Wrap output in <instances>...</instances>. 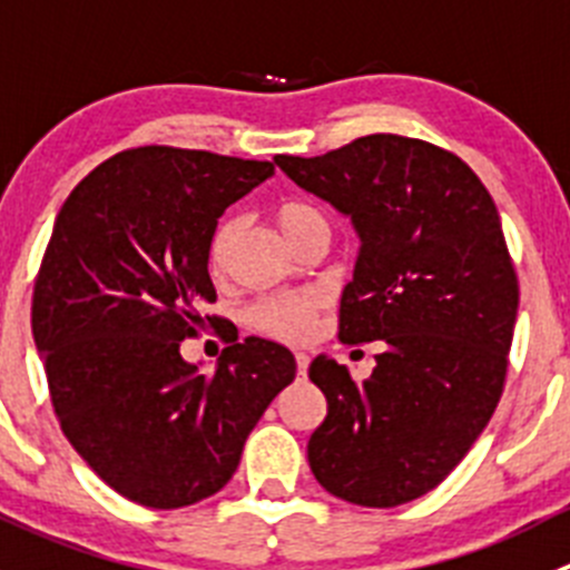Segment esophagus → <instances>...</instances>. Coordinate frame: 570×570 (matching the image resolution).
Wrapping results in <instances>:
<instances>
[{
    "mask_svg": "<svg viewBox=\"0 0 570 570\" xmlns=\"http://www.w3.org/2000/svg\"><path fill=\"white\" fill-rule=\"evenodd\" d=\"M295 362H297V375H301V379H306L308 362H312V358H308L303 351H297V353H295Z\"/></svg>",
    "mask_w": 570,
    "mask_h": 570,
    "instance_id": "1",
    "label": "esophagus"
}]
</instances>
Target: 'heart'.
Listing matches in <instances>:
<instances>
[{"mask_svg": "<svg viewBox=\"0 0 570 570\" xmlns=\"http://www.w3.org/2000/svg\"><path fill=\"white\" fill-rule=\"evenodd\" d=\"M275 223H278V228L284 230L286 239L295 245L308 228L325 223V217L320 208L312 206V203L284 200L278 203V208H275ZM234 234H236V219L234 217L219 219L212 239H208V267H212V273H223L225 264H228V250H230V242H234ZM320 306H323V295H320L317 289L286 292V295H267V297H258L256 303H250V308H247V323H250L258 334H267L273 336V340L301 342L312 334Z\"/></svg>", "mask_w": 570, "mask_h": 570, "instance_id": "heart-1", "label": "heart"}]
</instances>
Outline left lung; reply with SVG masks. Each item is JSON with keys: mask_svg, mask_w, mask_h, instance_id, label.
Here are the masks:
<instances>
[{"mask_svg": "<svg viewBox=\"0 0 570 570\" xmlns=\"http://www.w3.org/2000/svg\"><path fill=\"white\" fill-rule=\"evenodd\" d=\"M275 164L353 219L362 250L340 342L381 347L362 384L334 358L312 362L328 414L308 465L342 501L406 504L460 465L504 392L518 275L495 203L460 156L395 132Z\"/></svg>", "mask_w": 570, "mask_h": 570, "instance_id": "obj_1", "label": "left lung"}]
</instances>
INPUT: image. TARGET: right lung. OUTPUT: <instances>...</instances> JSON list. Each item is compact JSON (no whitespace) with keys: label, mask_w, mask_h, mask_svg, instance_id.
Listing matches in <instances>:
<instances>
[{"label":"right lung","mask_w":570,"mask_h":570,"mask_svg":"<svg viewBox=\"0 0 570 570\" xmlns=\"http://www.w3.org/2000/svg\"><path fill=\"white\" fill-rule=\"evenodd\" d=\"M273 161L132 147L75 186L32 289V336L71 449L108 488L153 510L197 504L228 484L247 434L295 379V356L258 336L214 373L180 342L223 317L208 239Z\"/></svg>","instance_id":"right-lung-1"}]
</instances>
